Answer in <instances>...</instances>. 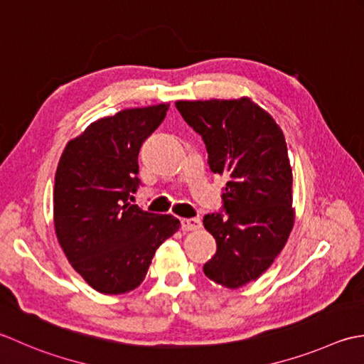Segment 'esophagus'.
<instances>
[{"label":"esophagus","mask_w":364,"mask_h":364,"mask_svg":"<svg viewBox=\"0 0 364 364\" xmlns=\"http://www.w3.org/2000/svg\"><path fill=\"white\" fill-rule=\"evenodd\" d=\"M181 228L182 231H196V229L201 228V221L198 218H182Z\"/></svg>","instance_id":"1"}]
</instances>
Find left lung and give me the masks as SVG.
<instances>
[{"label":"left lung","mask_w":364,"mask_h":364,"mask_svg":"<svg viewBox=\"0 0 364 364\" xmlns=\"http://www.w3.org/2000/svg\"><path fill=\"white\" fill-rule=\"evenodd\" d=\"M176 108L201 135L210 171L226 177V215L207 213L203 221L217 240L204 273L225 287H240L269 269L292 231V168L284 135L248 97L179 100Z\"/></svg>","instance_id":"obj_1"}]
</instances>
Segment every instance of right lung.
Instances as JSON below:
<instances>
[{
    "mask_svg": "<svg viewBox=\"0 0 364 364\" xmlns=\"http://www.w3.org/2000/svg\"><path fill=\"white\" fill-rule=\"evenodd\" d=\"M169 103L122 109L92 122L58 163L53 218L58 242L86 283L100 294L138 287L160 245L181 226L173 215L130 204L139 187L141 144Z\"/></svg>",
    "mask_w": 364,
    "mask_h": 364,
    "instance_id": "right-lung-1",
    "label": "right lung"
}]
</instances>
